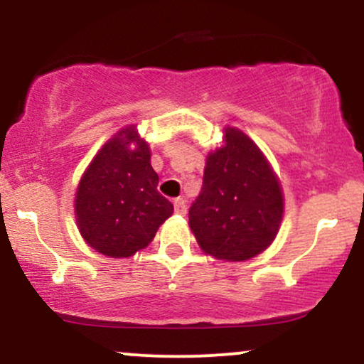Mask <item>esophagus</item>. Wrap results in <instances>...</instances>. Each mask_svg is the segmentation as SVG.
Instances as JSON below:
<instances>
[{
  "label": "esophagus",
  "instance_id": "esophagus-1",
  "mask_svg": "<svg viewBox=\"0 0 364 364\" xmlns=\"http://www.w3.org/2000/svg\"><path fill=\"white\" fill-rule=\"evenodd\" d=\"M174 210H176V214H181V215L186 214V202H185V198H176V200H174Z\"/></svg>",
  "mask_w": 364,
  "mask_h": 364
}]
</instances>
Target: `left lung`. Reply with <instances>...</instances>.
<instances>
[{
	"label": "left lung",
	"instance_id": "1",
	"mask_svg": "<svg viewBox=\"0 0 364 364\" xmlns=\"http://www.w3.org/2000/svg\"><path fill=\"white\" fill-rule=\"evenodd\" d=\"M282 214V188L269 161L241 129L228 127L223 147L207 156L188 214L200 248L217 260H250L272 243Z\"/></svg>",
	"mask_w": 364,
	"mask_h": 364
}]
</instances>
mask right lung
Here are the masks:
<instances>
[{
	"instance_id": "obj_1",
	"label": "right lung",
	"mask_w": 364,
	"mask_h": 364,
	"mask_svg": "<svg viewBox=\"0 0 364 364\" xmlns=\"http://www.w3.org/2000/svg\"><path fill=\"white\" fill-rule=\"evenodd\" d=\"M150 149L135 124L119 129L92 159L78 183L75 217L87 245L111 258L144 250L173 203L157 191Z\"/></svg>"
}]
</instances>
